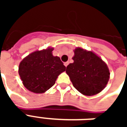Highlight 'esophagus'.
<instances>
[{"mask_svg": "<svg viewBox=\"0 0 127 127\" xmlns=\"http://www.w3.org/2000/svg\"><path fill=\"white\" fill-rule=\"evenodd\" d=\"M64 66L66 67V66H67V65L69 64V62H66V63H64Z\"/></svg>", "mask_w": 127, "mask_h": 127, "instance_id": "1", "label": "esophagus"}]
</instances>
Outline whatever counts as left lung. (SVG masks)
<instances>
[{
    "mask_svg": "<svg viewBox=\"0 0 127 127\" xmlns=\"http://www.w3.org/2000/svg\"><path fill=\"white\" fill-rule=\"evenodd\" d=\"M74 53V62L66 69L73 86L84 95L100 93L109 81V71L106 64L92 52L77 48Z\"/></svg>",
    "mask_w": 127,
    "mask_h": 127,
    "instance_id": "1",
    "label": "left lung"
}]
</instances>
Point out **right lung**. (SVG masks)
<instances>
[{
	"label": "right lung",
	"instance_id": "1",
	"mask_svg": "<svg viewBox=\"0 0 127 127\" xmlns=\"http://www.w3.org/2000/svg\"><path fill=\"white\" fill-rule=\"evenodd\" d=\"M53 48L36 51L29 54L19 65V75L24 86L34 93H44L54 85L57 77L66 66Z\"/></svg>",
	"mask_w": 127,
	"mask_h": 127
}]
</instances>
